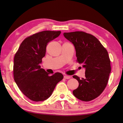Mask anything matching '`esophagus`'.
<instances>
[{
	"label": "esophagus",
	"mask_w": 123,
	"mask_h": 123,
	"mask_svg": "<svg viewBox=\"0 0 123 123\" xmlns=\"http://www.w3.org/2000/svg\"><path fill=\"white\" fill-rule=\"evenodd\" d=\"M64 79H70V78H71V77L69 76V75H64Z\"/></svg>",
	"instance_id": "34e87169"
}]
</instances>
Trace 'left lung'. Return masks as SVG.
Wrapping results in <instances>:
<instances>
[{"label": "left lung", "instance_id": "obj_1", "mask_svg": "<svg viewBox=\"0 0 123 123\" xmlns=\"http://www.w3.org/2000/svg\"><path fill=\"white\" fill-rule=\"evenodd\" d=\"M64 36L72 42L76 51L77 62L85 68V77L73 78L79 86L73 91L80 100L89 101L103 92L108 81L111 71V60L107 49L95 36L82 31L64 33Z\"/></svg>", "mask_w": 123, "mask_h": 123}]
</instances>
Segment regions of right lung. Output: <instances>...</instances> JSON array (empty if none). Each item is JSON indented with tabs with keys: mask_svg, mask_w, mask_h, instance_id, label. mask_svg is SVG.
<instances>
[{
	"mask_svg": "<svg viewBox=\"0 0 123 123\" xmlns=\"http://www.w3.org/2000/svg\"><path fill=\"white\" fill-rule=\"evenodd\" d=\"M60 34L61 31H51L34 34L22 42L15 53L14 80L20 90L31 100H46L51 96L57 83L63 79L61 73L49 75L40 66L48 43Z\"/></svg>",
	"mask_w": 123,
	"mask_h": 123,
	"instance_id": "obj_1",
	"label": "right lung"
}]
</instances>
